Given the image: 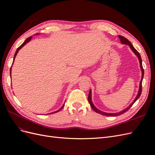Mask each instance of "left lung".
I'll list each match as a JSON object with an SVG mask.
<instances>
[{"label": "left lung", "instance_id": "obj_1", "mask_svg": "<svg viewBox=\"0 0 155 155\" xmlns=\"http://www.w3.org/2000/svg\"><path fill=\"white\" fill-rule=\"evenodd\" d=\"M119 38L120 39V41H121V43L129 45V46H130V48H131V50H132L134 51V53L137 55V57L138 58V59H139L140 64V68H141V69H142V76L141 81H140V88H139V91H138V95H137V97H136V98H135V100H134V101H133L132 104H131L127 108H126V109H125V110H122V111H121V112H117V113H114H114H107V112H102V111L100 110L99 109H97V108H96L95 106L93 105L92 102V100H91V91H90V92H89V94H88V102H89V104H90L91 107L92 108V109H93L96 112H97V113H98V114H101V115L107 116H119V115H121V114H122L125 113V112L127 111V110L130 109V108L133 106V105L136 102V101H137V100L138 99V98L140 97V95H141V94H142V80H143V75H144V70H143V67H142V62L141 56H140V55L138 51L134 48V47L133 46V45L131 44L130 42L127 39L125 38V37L121 36V35H119Z\"/></svg>", "mask_w": 155, "mask_h": 155}]
</instances>
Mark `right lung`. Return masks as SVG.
I'll return each mask as SVG.
<instances>
[{"instance_id":"add662e5","label":"right lung","mask_w":155,"mask_h":155,"mask_svg":"<svg viewBox=\"0 0 155 155\" xmlns=\"http://www.w3.org/2000/svg\"><path fill=\"white\" fill-rule=\"evenodd\" d=\"M31 37H28V38H27L25 41V42H24V43H23L20 46H19V47H18L17 49V50H16V52H15V55H14V58H13V61H14V59H15V56H16V55H17V52H18V50H19L22 47V46H24V45H25L27 43H28V42L31 40ZM10 76H11V69H10ZM64 105H63V107H61V109H59V110H57V111H55V112H51V113H50V114H54V113H55V112H59V110H61L62 109H63V107H64Z\"/></svg>"}]
</instances>
